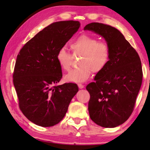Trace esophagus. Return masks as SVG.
Here are the masks:
<instances>
[{
	"instance_id": "obj_1",
	"label": "esophagus",
	"mask_w": 150,
	"mask_h": 150,
	"mask_svg": "<svg viewBox=\"0 0 150 150\" xmlns=\"http://www.w3.org/2000/svg\"><path fill=\"white\" fill-rule=\"evenodd\" d=\"M78 87H79V88H81H81H84V85H83L82 84H81V83H79V84H78Z\"/></svg>"
}]
</instances>
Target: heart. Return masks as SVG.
<instances>
[{"mask_svg":"<svg viewBox=\"0 0 150 150\" xmlns=\"http://www.w3.org/2000/svg\"><path fill=\"white\" fill-rule=\"evenodd\" d=\"M70 47L75 55H81L79 65L81 67L73 69L65 76L67 82L83 83L90 78L92 71L99 73L108 65L110 57V50L106 42H100L91 35L83 34L73 40ZM59 67L69 71L72 57L64 47L57 51L55 56Z\"/></svg>","mask_w":150,"mask_h":150,"instance_id":"1","label":"heart"}]
</instances>
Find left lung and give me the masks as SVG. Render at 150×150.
Listing matches in <instances>:
<instances>
[{
	"instance_id": "1",
	"label": "left lung",
	"mask_w": 150,
	"mask_h": 150,
	"mask_svg": "<svg viewBox=\"0 0 150 150\" xmlns=\"http://www.w3.org/2000/svg\"><path fill=\"white\" fill-rule=\"evenodd\" d=\"M84 30L102 36L110 50L108 65L86 87L91 96L90 118L98 126L115 128L125 122L133 112L143 77L140 58L115 28L92 22Z\"/></svg>"
}]
</instances>
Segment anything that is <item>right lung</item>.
<instances>
[{"label":"right lung","mask_w":150,"mask_h":150,"mask_svg":"<svg viewBox=\"0 0 150 150\" xmlns=\"http://www.w3.org/2000/svg\"><path fill=\"white\" fill-rule=\"evenodd\" d=\"M79 27L80 22L73 20L51 24L29 40L17 55L13 83L19 107L36 125L50 127L59 123L78 92L75 83L56 85L62 71L55 56Z\"/></svg>","instance_id":"obj_1"}]
</instances>
